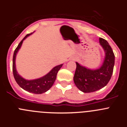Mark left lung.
<instances>
[{
  "label": "left lung",
  "instance_id": "left-lung-1",
  "mask_svg": "<svg viewBox=\"0 0 127 127\" xmlns=\"http://www.w3.org/2000/svg\"><path fill=\"white\" fill-rule=\"evenodd\" d=\"M99 42L105 51V59L99 69L91 70L76 62L74 81L77 88L84 93L94 92L104 88L109 81L113 72L114 55L107 41L99 38Z\"/></svg>",
  "mask_w": 127,
  "mask_h": 127
}]
</instances>
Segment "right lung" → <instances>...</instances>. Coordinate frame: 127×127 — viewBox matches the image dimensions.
<instances>
[{
	"label": "right lung",
	"instance_id": "add662e5",
	"mask_svg": "<svg viewBox=\"0 0 127 127\" xmlns=\"http://www.w3.org/2000/svg\"><path fill=\"white\" fill-rule=\"evenodd\" d=\"M32 33H29L22 39V41L19 43L17 48L14 50V55H13V72L14 79L18 83V85L23 88L25 90L29 92L33 93L35 94H41L46 92L48 90H50V88L53 85L54 82L57 78V75L58 73V70H60L63 64L59 65L55 67L46 76L41 77L39 79H33V80H26L23 79L20 75L18 74L17 71L16 70L15 66V59L16 56L18 51L19 49L21 48L22 42L26 38L29 36Z\"/></svg>",
	"mask_w": 127,
	"mask_h": 127
}]
</instances>
